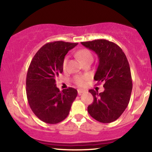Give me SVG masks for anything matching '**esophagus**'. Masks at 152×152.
<instances>
[{
	"label": "esophagus",
	"instance_id": "esophagus-1",
	"mask_svg": "<svg viewBox=\"0 0 152 152\" xmlns=\"http://www.w3.org/2000/svg\"><path fill=\"white\" fill-rule=\"evenodd\" d=\"M84 92H85V91L83 90V89H78V90H77V93H78L79 95H82V93H84Z\"/></svg>",
	"mask_w": 152,
	"mask_h": 152
}]
</instances>
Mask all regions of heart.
<instances>
[{
	"instance_id": "b5f03b06",
	"label": "heart",
	"mask_w": 152,
	"mask_h": 152,
	"mask_svg": "<svg viewBox=\"0 0 152 152\" xmlns=\"http://www.w3.org/2000/svg\"><path fill=\"white\" fill-rule=\"evenodd\" d=\"M76 57L80 60L81 61L85 62L88 60H93V55L87 49H81L80 50L77 51L75 53ZM67 63H68V57H66L64 58L63 61V68L66 69L67 67ZM88 77L87 75H77L75 76L74 78V82L78 86H83L85 84L87 79Z\"/></svg>"
}]
</instances>
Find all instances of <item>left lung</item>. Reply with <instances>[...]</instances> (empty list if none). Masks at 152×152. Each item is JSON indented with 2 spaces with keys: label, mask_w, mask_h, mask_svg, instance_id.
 <instances>
[{
  "label": "left lung",
  "mask_w": 152,
  "mask_h": 152,
  "mask_svg": "<svg viewBox=\"0 0 152 152\" xmlns=\"http://www.w3.org/2000/svg\"><path fill=\"white\" fill-rule=\"evenodd\" d=\"M81 43L97 54L99 64L94 80L104 82L103 92L89 90L94 100L88 112L98 122L110 123L122 115L129 102L132 80L128 60L117 44L105 39Z\"/></svg>",
  "instance_id": "1"
}]
</instances>
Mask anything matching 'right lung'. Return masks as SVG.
Here are the masks:
<instances>
[{
    "instance_id": "right-lung-1",
    "label": "right lung",
    "mask_w": 152,
    "mask_h": 152,
    "mask_svg": "<svg viewBox=\"0 0 152 152\" xmlns=\"http://www.w3.org/2000/svg\"><path fill=\"white\" fill-rule=\"evenodd\" d=\"M77 44L60 41L46 43L31 61L26 77L27 97L33 113L43 122L59 123L69 114L77 91L68 88L61 92L55 79L63 72L66 55Z\"/></svg>"
}]
</instances>
